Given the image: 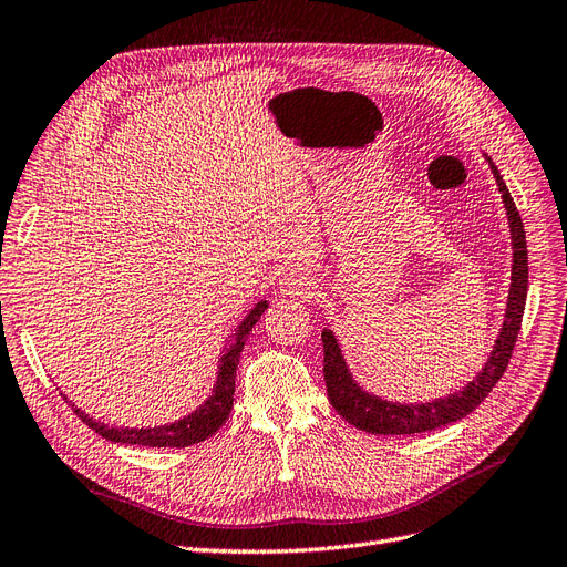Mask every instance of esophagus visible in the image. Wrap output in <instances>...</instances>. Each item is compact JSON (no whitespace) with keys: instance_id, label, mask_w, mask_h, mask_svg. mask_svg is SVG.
Masks as SVG:
<instances>
[{"instance_id":"obj_1","label":"esophagus","mask_w":567,"mask_h":567,"mask_svg":"<svg viewBox=\"0 0 567 567\" xmlns=\"http://www.w3.org/2000/svg\"><path fill=\"white\" fill-rule=\"evenodd\" d=\"M281 290L292 298H309L317 290V286L305 275H288L281 279Z\"/></svg>"}]
</instances>
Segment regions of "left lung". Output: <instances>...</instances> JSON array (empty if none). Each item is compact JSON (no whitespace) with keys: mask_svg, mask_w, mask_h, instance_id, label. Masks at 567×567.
<instances>
[{"mask_svg":"<svg viewBox=\"0 0 567 567\" xmlns=\"http://www.w3.org/2000/svg\"><path fill=\"white\" fill-rule=\"evenodd\" d=\"M491 164L497 187L502 192L506 216H509L512 227V246H514V265H512V288H509V302H506V317L499 330V338L493 347V354L483 365L476 380L466 384L462 392H455L445 399H436L432 403H417V405H403V403H389L373 394H365L363 389L351 380L347 363L340 354V347L336 336L330 330H323V380L328 389L330 405L338 410V415L344 417L349 424L363 429L368 434H420L432 432L443 424L457 422L476 410V405L493 392V386L504 375L506 365L514 354L516 338L523 321L525 298H528V246H525V229L523 220L516 210L509 189H506L497 166Z\"/></svg>","mask_w":567,"mask_h":567,"instance_id":"left-lung-1","label":"left lung"}]
</instances>
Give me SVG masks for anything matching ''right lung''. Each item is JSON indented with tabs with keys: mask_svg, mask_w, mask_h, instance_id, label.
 Here are the masks:
<instances>
[{
	"mask_svg": "<svg viewBox=\"0 0 567 567\" xmlns=\"http://www.w3.org/2000/svg\"><path fill=\"white\" fill-rule=\"evenodd\" d=\"M267 309V302H258L256 307L250 309V315L244 319V323L239 326L237 336H234V344L223 357L220 361V370H218V382L213 386V394L208 396V401H204L192 415L173 422V424H164V426H152V429H124V426H107L103 422H95L93 417H89L84 410H80L76 405H72V410L76 413L86 426H91L95 434H101L107 441L114 443H128V445H147V447H187L194 443L206 441L210 434H216L218 429L225 424V420L231 413V403H234V378H237V365H239V354L244 349V342L248 338V333L252 330V326L258 323V319L262 317V311Z\"/></svg>",
	"mask_w": 567,
	"mask_h": 567,
	"instance_id": "1",
	"label": "right lung"
}]
</instances>
